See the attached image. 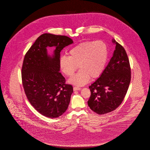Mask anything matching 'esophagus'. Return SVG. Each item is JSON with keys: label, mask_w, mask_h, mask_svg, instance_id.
<instances>
[{"label": "esophagus", "mask_w": 150, "mask_h": 150, "mask_svg": "<svg viewBox=\"0 0 150 150\" xmlns=\"http://www.w3.org/2000/svg\"><path fill=\"white\" fill-rule=\"evenodd\" d=\"M74 91H79V90H80L81 89V88H79V87H78V86H74Z\"/></svg>", "instance_id": "34e87169"}]
</instances>
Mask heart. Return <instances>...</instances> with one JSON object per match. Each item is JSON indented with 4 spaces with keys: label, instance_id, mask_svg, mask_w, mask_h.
<instances>
[{
    "label": "heart",
    "instance_id": "1",
    "mask_svg": "<svg viewBox=\"0 0 150 150\" xmlns=\"http://www.w3.org/2000/svg\"><path fill=\"white\" fill-rule=\"evenodd\" d=\"M108 47L101 40L86 41L73 47L69 52V57L63 56L59 61V68L67 76H71L69 82L78 86L87 83L90 78L99 77L104 70L108 57Z\"/></svg>",
    "mask_w": 150,
    "mask_h": 150
}]
</instances>
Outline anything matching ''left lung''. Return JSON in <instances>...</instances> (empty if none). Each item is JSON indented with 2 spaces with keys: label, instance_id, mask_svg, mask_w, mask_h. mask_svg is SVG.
Here are the masks:
<instances>
[{
  "label": "left lung",
  "instance_id": "8db88e82",
  "mask_svg": "<svg viewBox=\"0 0 150 150\" xmlns=\"http://www.w3.org/2000/svg\"><path fill=\"white\" fill-rule=\"evenodd\" d=\"M112 42L116 44L113 56L100 78L89 86L91 94L88 105L99 115L110 112L121 105L131 80L127 52L119 43Z\"/></svg>",
  "mask_w": 150,
  "mask_h": 150
}]
</instances>
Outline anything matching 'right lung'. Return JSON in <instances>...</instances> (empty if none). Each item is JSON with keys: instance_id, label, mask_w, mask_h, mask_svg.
Returning <instances> with one entry per match:
<instances>
[{"instance_id": "obj_1", "label": "right lung", "mask_w": 150, "mask_h": 150, "mask_svg": "<svg viewBox=\"0 0 150 150\" xmlns=\"http://www.w3.org/2000/svg\"><path fill=\"white\" fill-rule=\"evenodd\" d=\"M72 43L66 36L44 34L24 57L21 76L25 93L31 105L44 116L58 117L69 106L73 87L65 83V78L59 72V61L61 51ZM47 46L56 48L52 57L47 54Z\"/></svg>"}]
</instances>
